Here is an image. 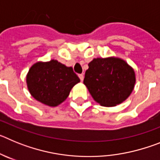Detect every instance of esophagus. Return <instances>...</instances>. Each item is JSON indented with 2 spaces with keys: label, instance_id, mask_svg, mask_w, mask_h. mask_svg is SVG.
<instances>
[{
  "label": "esophagus",
  "instance_id": "34e87169",
  "mask_svg": "<svg viewBox=\"0 0 160 160\" xmlns=\"http://www.w3.org/2000/svg\"><path fill=\"white\" fill-rule=\"evenodd\" d=\"M78 77H79V78H80V80H81V82H82L83 78H84V76H83V74H79Z\"/></svg>",
  "mask_w": 160,
  "mask_h": 160
}]
</instances>
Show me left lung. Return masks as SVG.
I'll return each mask as SVG.
<instances>
[{
	"mask_svg": "<svg viewBox=\"0 0 160 160\" xmlns=\"http://www.w3.org/2000/svg\"><path fill=\"white\" fill-rule=\"evenodd\" d=\"M83 83L94 101L114 107L130 96L135 84V70L119 58H98L88 64Z\"/></svg>",
	"mask_w": 160,
	"mask_h": 160,
	"instance_id": "1",
	"label": "left lung"
}]
</instances>
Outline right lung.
I'll use <instances>...</instances> for the list:
<instances>
[{"instance_id": "add662e5", "label": "right lung", "mask_w": 160, "mask_h": 160, "mask_svg": "<svg viewBox=\"0 0 160 160\" xmlns=\"http://www.w3.org/2000/svg\"><path fill=\"white\" fill-rule=\"evenodd\" d=\"M80 79L72 67L57 60L38 62L32 65L26 76L31 95L49 107H57L65 101Z\"/></svg>"}]
</instances>
